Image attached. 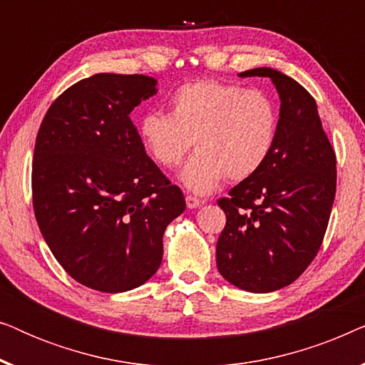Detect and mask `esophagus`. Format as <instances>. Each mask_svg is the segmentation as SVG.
Listing matches in <instances>:
<instances>
[{"mask_svg": "<svg viewBox=\"0 0 365 365\" xmlns=\"http://www.w3.org/2000/svg\"><path fill=\"white\" fill-rule=\"evenodd\" d=\"M186 204H187L189 209H196V207L201 206V201H199V199L194 197V196H186Z\"/></svg>", "mask_w": 365, "mask_h": 365, "instance_id": "obj_1", "label": "esophagus"}]
</instances>
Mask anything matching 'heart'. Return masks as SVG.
Segmentation results:
<instances>
[{
  "label": "heart",
  "instance_id": "b5f03b06",
  "mask_svg": "<svg viewBox=\"0 0 365 365\" xmlns=\"http://www.w3.org/2000/svg\"><path fill=\"white\" fill-rule=\"evenodd\" d=\"M277 108L271 96L212 79L186 83L169 99V114L139 119L138 138L159 166L176 168L192 146L179 181L196 194H209L226 178L242 181L256 174L272 153Z\"/></svg>",
  "mask_w": 365,
  "mask_h": 365
}]
</instances>
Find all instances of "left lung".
I'll list each match as a JSON object with an SVG mask.
<instances>
[{
  "mask_svg": "<svg viewBox=\"0 0 365 365\" xmlns=\"http://www.w3.org/2000/svg\"><path fill=\"white\" fill-rule=\"evenodd\" d=\"M269 78L281 99L272 153L254 176L219 199L226 227L217 271L247 292L292 284L321 247L336 196V153L314 98L287 74L254 68L239 78Z\"/></svg>",
  "mask_w": 365,
  "mask_h": 365,
  "instance_id": "8db88e82",
  "label": "left lung"
}]
</instances>
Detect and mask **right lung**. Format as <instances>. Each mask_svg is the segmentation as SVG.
Masks as SVG:
<instances>
[{
  "mask_svg": "<svg viewBox=\"0 0 365 365\" xmlns=\"http://www.w3.org/2000/svg\"><path fill=\"white\" fill-rule=\"evenodd\" d=\"M156 93V79L143 74H94L66 89L39 128V231L64 271L96 291L126 292L149 281L161 266L164 231L186 209L129 118Z\"/></svg>",
  "mask_w": 365,
  "mask_h": 365,
  "instance_id": "right-lung-1",
  "label": "right lung"
}]
</instances>
